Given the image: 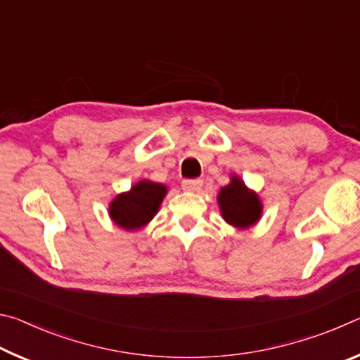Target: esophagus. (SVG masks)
<instances>
[{
    "label": "esophagus",
    "instance_id": "esophagus-1",
    "mask_svg": "<svg viewBox=\"0 0 360 360\" xmlns=\"http://www.w3.org/2000/svg\"><path fill=\"white\" fill-rule=\"evenodd\" d=\"M203 181L202 179H184L182 181V188L188 192H197L202 188Z\"/></svg>",
    "mask_w": 360,
    "mask_h": 360
}]
</instances>
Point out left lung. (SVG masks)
Instances as JSON below:
<instances>
[{"label":"left lung","mask_w":360,"mask_h":360,"mask_svg":"<svg viewBox=\"0 0 360 360\" xmlns=\"http://www.w3.org/2000/svg\"><path fill=\"white\" fill-rule=\"evenodd\" d=\"M217 203L225 222L236 229H248L262 216V202L259 195L249 191L238 176H231L230 184L221 188Z\"/></svg>","instance_id":"1"}]
</instances>
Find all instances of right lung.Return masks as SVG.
Returning <instances> with one entry per match:
<instances>
[{
  "instance_id": "obj_1",
  "label": "right lung",
  "mask_w": 360,
  "mask_h": 360,
  "mask_svg": "<svg viewBox=\"0 0 360 360\" xmlns=\"http://www.w3.org/2000/svg\"><path fill=\"white\" fill-rule=\"evenodd\" d=\"M167 195V186L148 179L139 181L129 192L115 197L109 205V216L125 230H138L157 214Z\"/></svg>"
}]
</instances>
